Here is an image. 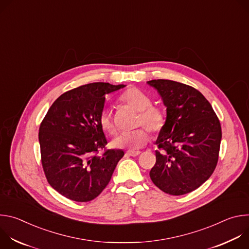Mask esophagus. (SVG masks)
Masks as SVG:
<instances>
[{"instance_id": "34e87169", "label": "esophagus", "mask_w": 249, "mask_h": 249, "mask_svg": "<svg viewBox=\"0 0 249 249\" xmlns=\"http://www.w3.org/2000/svg\"><path fill=\"white\" fill-rule=\"evenodd\" d=\"M141 154L140 151H132V152H127L126 153V156H129V157H137Z\"/></svg>"}]
</instances>
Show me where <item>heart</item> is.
<instances>
[{
    "instance_id": "obj_1",
    "label": "heart",
    "mask_w": 249,
    "mask_h": 249,
    "mask_svg": "<svg viewBox=\"0 0 249 249\" xmlns=\"http://www.w3.org/2000/svg\"><path fill=\"white\" fill-rule=\"evenodd\" d=\"M120 101L136 111H139L137 126L144 125L151 132L159 133L165 124V114L158 107L152 105L153 100L143 90L137 88L126 89L120 96ZM100 127L109 135L116 134V126L108 109H103L99 115ZM150 140L147 129L139 128L129 133H123L112 141V146L117 149L136 151L145 146Z\"/></svg>"
}]
</instances>
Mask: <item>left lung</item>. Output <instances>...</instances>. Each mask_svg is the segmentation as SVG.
<instances>
[{
	"instance_id": "1",
	"label": "left lung",
	"mask_w": 249,
	"mask_h": 249,
	"mask_svg": "<svg viewBox=\"0 0 249 249\" xmlns=\"http://www.w3.org/2000/svg\"><path fill=\"white\" fill-rule=\"evenodd\" d=\"M148 84L158 90L166 107L150 177L167 194L189 193L208 180L216 168L222 140L220 120L196 89L170 80Z\"/></svg>"
}]
</instances>
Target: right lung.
Masks as SVG:
<instances>
[{"label":"right lung","instance_id":"obj_1","mask_svg":"<svg viewBox=\"0 0 249 249\" xmlns=\"http://www.w3.org/2000/svg\"><path fill=\"white\" fill-rule=\"evenodd\" d=\"M92 83L66 91L51 105L39 127L41 162L48 183L76 202L96 198L109 183L122 150H105L99 125L105 94L124 88Z\"/></svg>","mask_w":249,"mask_h":249}]
</instances>
